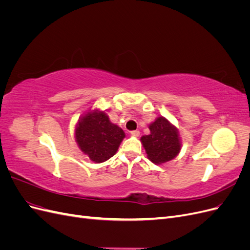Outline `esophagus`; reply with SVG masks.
I'll return each mask as SVG.
<instances>
[{
    "label": "esophagus",
    "instance_id": "1",
    "mask_svg": "<svg viewBox=\"0 0 250 250\" xmlns=\"http://www.w3.org/2000/svg\"><path fill=\"white\" fill-rule=\"evenodd\" d=\"M130 134L132 135V137H139L140 131L139 130H132V131H130Z\"/></svg>",
    "mask_w": 250,
    "mask_h": 250
}]
</instances>
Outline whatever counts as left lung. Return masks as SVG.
Segmentation results:
<instances>
[{
	"label": "left lung",
	"mask_w": 250,
	"mask_h": 250,
	"mask_svg": "<svg viewBox=\"0 0 250 250\" xmlns=\"http://www.w3.org/2000/svg\"><path fill=\"white\" fill-rule=\"evenodd\" d=\"M150 134L143 135L141 141L148 158L154 164L173 160L180 151V141L176 128L164 117L157 118L149 126Z\"/></svg>",
	"instance_id": "1"
}]
</instances>
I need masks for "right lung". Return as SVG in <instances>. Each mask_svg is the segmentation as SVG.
<instances>
[{
    "label": "right lung",
    "mask_w": 250,
    "mask_h": 250,
    "mask_svg": "<svg viewBox=\"0 0 250 250\" xmlns=\"http://www.w3.org/2000/svg\"><path fill=\"white\" fill-rule=\"evenodd\" d=\"M76 141L81 149L93 162L103 163L116 154L124 131L112 124L103 111L88 112L76 128Z\"/></svg>",
    "instance_id": "add662e5"
}]
</instances>
